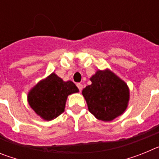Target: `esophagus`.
I'll return each mask as SVG.
<instances>
[{
	"label": "esophagus",
	"instance_id": "1",
	"mask_svg": "<svg viewBox=\"0 0 159 159\" xmlns=\"http://www.w3.org/2000/svg\"><path fill=\"white\" fill-rule=\"evenodd\" d=\"M77 88H78V89L80 90V91H82L83 90V88H84V86H83V84H80V83H78V84H76Z\"/></svg>",
	"mask_w": 159,
	"mask_h": 159
}]
</instances>
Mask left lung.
Wrapping results in <instances>:
<instances>
[{"mask_svg":"<svg viewBox=\"0 0 159 159\" xmlns=\"http://www.w3.org/2000/svg\"><path fill=\"white\" fill-rule=\"evenodd\" d=\"M91 81L92 84L82 92L89 111L96 119L105 122L122 115L130 95L126 83L109 70L97 71Z\"/></svg>","mask_w":159,"mask_h":159,"instance_id":"8db88e82","label":"left lung"}]
</instances>
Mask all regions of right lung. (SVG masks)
<instances>
[{"mask_svg": "<svg viewBox=\"0 0 159 159\" xmlns=\"http://www.w3.org/2000/svg\"><path fill=\"white\" fill-rule=\"evenodd\" d=\"M78 92L74 83L64 82L52 73L31 90L28 100L31 107L42 119L52 120L64 112L67 96Z\"/></svg>", "mask_w": 159, "mask_h": 159, "instance_id": "obj_1", "label": "right lung"}]
</instances>
